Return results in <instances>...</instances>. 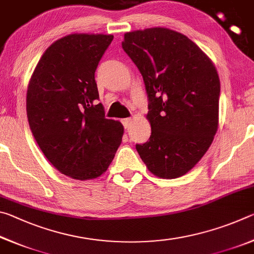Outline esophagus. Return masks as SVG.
I'll return each instance as SVG.
<instances>
[{"label":"esophagus","instance_id":"1","mask_svg":"<svg viewBox=\"0 0 254 254\" xmlns=\"http://www.w3.org/2000/svg\"><path fill=\"white\" fill-rule=\"evenodd\" d=\"M121 122H122V124L124 126V127L126 128H127L128 127V126H130V123H131V119H123V120H121Z\"/></svg>","mask_w":254,"mask_h":254}]
</instances>
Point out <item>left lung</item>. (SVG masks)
I'll return each instance as SVG.
<instances>
[{
	"label": "left lung",
	"instance_id": "left-lung-1",
	"mask_svg": "<svg viewBox=\"0 0 254 254\" xmlns=\"http://www.w3.org/2000/svg\"><path fill=\"white\" fill-rule=\"evenodd\" d=\"M122 48L143 77L151 135L135 149L149 171L173 179L207 151L218 127L216 68L195 42L167 28L127 32Z\"/></svg>",
	"mask_w": 254,
	"mask_h": 254
}]
</instances>
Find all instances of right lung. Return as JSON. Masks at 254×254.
Masks as SVG:
<instances>
[{
	"mask_svg": "<svg viewBox=\"0 0 254 254\" xmlns=\"http://www.w3.org/2000/svg\"><path fill=\"white\" fill-rule=\"evenodd\" d=\"M112 34L72 33L42 55L29 81L27 115L46 158L78 180L100 177L122 142L121 122L97 103L95 70Z\"/></svg>",
	"mask_w": 254,
	"mask_h": 254,
	"instance_id": "add662e5",
	"label": "right lung"
}]
</instances>
